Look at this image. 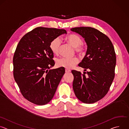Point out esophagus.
Returning <instances> with one entry per match:
<instances>
[{
	"instance_id": "esophagus-1",
	"label": "esophagus",
	"mask_w": 129,
	"mask_h": 129,
	"mask_svg": "<svg viewBox=\"0 0 129 129\" xmlns=\"http://www.w3.org/2000/svg\"><path fill=\"white\" fill-rule=\"evenodd\" d=\"M65 72H66V73H68V72H70V70L68 69H65Z\"/></svg>"
}]
</instances>
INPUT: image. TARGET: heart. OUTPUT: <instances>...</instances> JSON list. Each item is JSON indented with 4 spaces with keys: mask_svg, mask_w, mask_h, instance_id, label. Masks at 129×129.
Masks as SVG:
<instances>
[{
    "mask_svg": "<svg viewBox=\"0 0 129 129\" xmlns=\"http://www.w3.org/2000/svg\"><path fill=\"white\" fill-rule=\"evenodd\" d=\"M67 41L73 47H75L76 51L80 53H83L85 51V47L82 44V39L77 34H71L66 38ZM62 41L60 38L53 39L50 43V48L54 54H58L61 46ZM78 59L76 58L63 57L57 61V65L60 67H64L66 69H71L78 63Z\"/></svg>",
    "mask_w": 129,
    "mask_h": 129,
    "instance_id": "obj_1",
    "label": "heart"
}]
</instances>
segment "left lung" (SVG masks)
Returning <instances> with one entry per match:
<instances>
[{"label":"left lung","instance_id":"1","mask_svg":"<svg viewBox=\"0 0 129 129\" xmlns=\"http://www.w3.org/2000/svg\"><path fill=\"white\" fill-rule=\"evenodd\" d=\"M87 44L85 56L78 65L87 71V76L73 70V89L77 98L86 104L95 103L107 93L115 76L116 62L113 45L108 37L91 27L72 28Z\"/></svg>","mask_w":129,"mask_h":129}]
</instances>
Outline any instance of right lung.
Masks as SVG:
<instances>
[{"mask_svg":"<svg viewBox=\"0 0 129 129\" xmlns=\"http://www.w3.org/2000/svg\"><path fill=\"white\" fill-rule=\"evenodd\" d=\"M67 32L63 29L37 27L25 34L13 57V75L22 95L28 101L44 105L53 98L64 68L50 69L54 65L50 43Z\"/></svg>","mask_w":129,"mask_h":129,"instance_id":"obj_1","label":"right lung"}]
</instances>
